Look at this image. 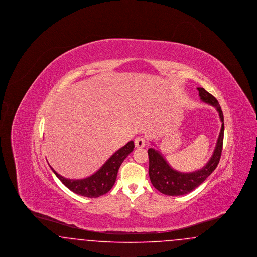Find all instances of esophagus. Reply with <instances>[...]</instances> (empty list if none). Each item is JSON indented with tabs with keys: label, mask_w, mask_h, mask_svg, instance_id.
Here are the masks:
<instances>
[{
	"label": "esophagus",
	"mask_w": 257,
	"mask_h": 257,
	"mask_svg": "<svg viewBox=\"0 0 257 257\" xmlns=\"http://www.w3.org/2000/svg\"><path fill=\"white\" fill-rule=\"evenodd\" d=\"M135 146L139 148L146 147V140L143 137H137L135 139Z\"/></svg>",
	"instance_id": "1"
}]
</instances>
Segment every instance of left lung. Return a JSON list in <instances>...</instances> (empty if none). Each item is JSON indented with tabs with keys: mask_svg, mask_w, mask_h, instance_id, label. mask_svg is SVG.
<instances>
[{
	"mask_svg": "<svg viewBox=\"0 0 257 257\" xmlns=\"http://www.w3.org/2000/svg\"><path fill=\"white\" fill-rule=\"evenodd\" d=\"M201 101L216 108L220 114L221 129L217 141V145L212 157L207 164L200 170L193 172H180L175 171L168 164L161 152L154 148L148 149L149 157V177L152 185L164 195L167 196H183L194 191L196 187L203 183L208 176L215 171L220 162L222 144H223V114L218 100L210 94L203 87H197Z\"/></svg>",
	"mask_w": 257,
	"mask_h": 257,
	"instance_id": "8db88e82",
	"label": "left lung"
}]
</instances>
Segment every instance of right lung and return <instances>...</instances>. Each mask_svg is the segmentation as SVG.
I'll use <instances>...</instances> for the list:
<instances>
[{
  "label": "right lung",
  "mask_w": 257,
  "mask_h": 257,
  "mask_svg": "<svg viewBox=\"0 0 257 257\" xmlns=\"http://www.w3.org/2000/svg\"><path fill=\"white\" fill-rule=\"evenodd\" d=\"M134 147V142L130 141L115 151L94 174L85 179H67L54 171L53 168L51 169L62 184L75 194L86 197H99L107 194L112 188L116 180L118 169L124 159L133 151Z\"/></svg>",
  "instance_id": "obj_1"
}]
</instances>
